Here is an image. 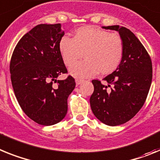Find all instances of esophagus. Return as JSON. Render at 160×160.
Masks as SVG:
<instances>
[{
  "label": "esophagus",
  "instance_id": "obj_1",
  "mask_svg": "<svg viewBox=\"0 0 160 160\" xmlns=\"http://www.w3.org/2000/svg\"><path fill=\"white\" fill-rule=\"evenodd\" d=\"M83 82H84V80H80V79H77V80H76V85H80V84H81Z\"/></svg>",
  "mask_w": 160,
  "mask_h": 160
}]
</instances>
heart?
Returning a JSON list of instances; mask_svg holds the SVG:
<instances>
[{"instance_id":"heart-1","label":"heart","mask_w":160,"mask_h":160,"mask_svg":"<svg viewBox=\"0 0 160 160\" xmlns=\"http://www.w3.org/2000/svg\"><path fill=\"white\" fill-rule=\"evenodd\" d=\"M59 51L68 67L84 56L86 60L73 65L69 72L77 78H88L98 72L101 75L114 72L123 59L124 42L119 34L84 26L76 30L72 39L63 36L59 42Z\"/></svg>"}]
</instances>
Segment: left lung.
Listing matches in <instances>:
<instances>
[{
    "mask_svg": "<svg viewBox=\"0 0 160 160\" xmlns=\"http://www.w3.org/2000/svg\"><path fill=\"white\" fill-rule=\"evenodd\" d=\"M116 30L124 42V55L118 68L103 79L92 80L93 93L90 105L93 114L104 124L115 126L134 118L145 103L152 80V63L147 50L129 29L103 26Z\"/></svg>",
    "mask_w": 160,
    "mask_h": 160,
    "instance_id": "obj_1",
    "label": "left lung"
}]
</instances>
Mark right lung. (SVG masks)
<instances>
[{
  "label": "right lung",
  "mask_w": 160,
  "mask_h": 160,
  "mask_svg": "<svg viewBox=\"0 0 160 160\" xmlns=\"http://www.w3.org/2000/svg\"><path fill=\"white\" fill-rule=\"evenodd\" d=\"M64 32L61 24H40L26 33L11 57L10 77L19 105L31 120L42 126L56 124L68 112V97L76 87L59 51Z\"/></svg>",
  "instance_id": "obj_1"
}]
</instances>
